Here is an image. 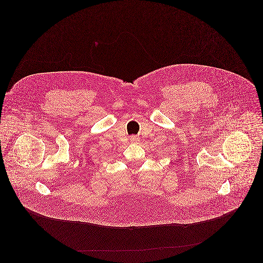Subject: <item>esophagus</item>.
<instances>
[{"mask_svg":"<svg viewBox=\"0 0 263 263\" xmlns=\"http://www.w3.org/2000/svg\"><path fill=\"white\" fill-rule=\"evenodd\" d=\"M139 141H140L139 137H137V136H133V137H130V142H133V143H137V142H139Z\"/></svg>","mask_w":263,"mask_h":263,"instance_id":"esophagus-1","label":"esophagus"}]
</instances>
